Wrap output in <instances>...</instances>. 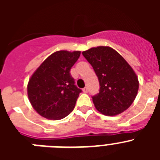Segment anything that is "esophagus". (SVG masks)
<instances>
[{
  "mask_svg": "<svg viewBox=\"0 0 160 160\" xmlns=\"http://www.w3.org/2000/svg\"><path fill=\"white\" fill-rule=\"evenodd\" d=\"M82 91L84 93H87L88 92V89H87V87H85V88L82 89Z\"/></svg>",
  "mask_w": 160,
  "mask_h": 160,
  "instance_id": "34e87169",
  "label": "esophagus"
}]
</instances>
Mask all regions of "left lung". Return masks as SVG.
Returning <instances> with one entry per match:
<instances>
[{"mask_svg":"<svg viewBox=\"0 0 160 160\" xmlns=\"http://www.w3.org/2000/svg\"><path fill=\"white\" fill-rule=\"evenodd\" d=\"M98 78L99 93L92 97L102 114L114 116L130 107L136 98L138 80L127 61L112 48L98 46L82 52Z\"/></svg>","mask_w":160,"mask_h":160,"instance_id":"obj_1","label":"left lung"}]
</instances>
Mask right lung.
<instances>
[{
    "mask_svg": "<svg viewBox=\"0 0 160 160\" xmlns=\"http://www.w3.org/2000/svg\"><path fill=\"white\" fill-rule=\"evenodd\" d=\"M80 54V51L55 52L32 73L28 82V97L41 116L59 120L73 110L82 90L74 85L70 71Z\"/></svg>",
    "mask_w": 160,
    "mask_h": 160,
    "instance_id": "add662e5",
    "label": "right lung"
}]
</instances>
